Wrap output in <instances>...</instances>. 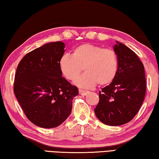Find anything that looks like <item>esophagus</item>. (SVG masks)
I'll return each instance as SVG.
<instances>
[{
	"instance_id": "esophagus-1",
	"label": "esophagus",
	"mask_w": 159,
	"mask_h": 159,
	"mask_svg": "<svg viewBox=\"0 0 159 159\" xmlns=\"http://www.w3.org/2000/svg\"><path fill=\"white\" fill-rule=\"evenodd\" d=\"M79 93L80 95H86V94L88 93V91H86V90H83V89H79Z\"/></svg>"
}]
</instances>
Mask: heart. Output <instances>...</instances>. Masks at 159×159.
I'll list each match as a JSON object with an SVG mask.
<instances>
[{"instance_id": "1", "label": "heart", "mask_w": 159, "mask_h": 159, "mask_svg": "<svg viewBox=\"0 0 159 159\" xmlns=\"http://www.w3.org/2000/svg\"><path fill=\"white\" fill-rule=\"evenodd\" d=\"M59 68L68 80H74L80 88L88 89L99 85L109 84L114 80L118 71V61L116 52L111 49L90 43L75 48L72 55H63L59 60Z\"/></svg>"}]
</instances>
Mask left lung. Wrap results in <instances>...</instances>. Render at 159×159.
Masks as SVG:
<instances>
[{
  "label": "left lung",
  "mask_w": 159,
  "mask_h": 159,
  "mask_svg": "<svg viewBox=\"0 0 159 159\" xmlns=\"http://www.w3.org/2000/svg\"><path fill=\"white\" fill-rule=\"evenodd\" d=\"M114 51L118 61L117 74L99 92L100 101L94 111L104 124L118 126L137 114L145 98L146 80L144 66L133 50L117 41Z\"/></svg>",
  "instance_id": "1"
}]
</instances>
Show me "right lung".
<instances>
[{"instance_id":"1","label":"right lung","mask_w":159,"mask_h":159,"mask_svg":"<svg viewBox=\"0 0 159 159\" xmlns=\"http://www.w3.org/2000/svg\"><path fill=\"white\" fill-rule=\"evenodd\" d=\"M65 45L46 43L24 56L15 74L14 92L27 118L43 128L60 125L71 113L78 95L75 86L62 77L59 60Z\"/></svg>"}]
</instances>
